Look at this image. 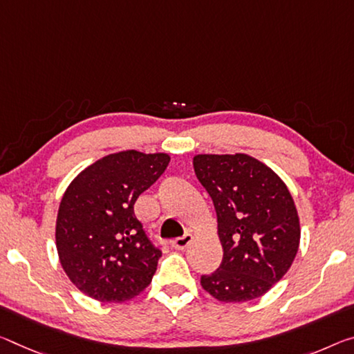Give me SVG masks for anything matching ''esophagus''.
Instances as JSON below:
<instances>
[{
	"label": "esophagus",
	"mask_w": 354,
	"mask_h": 354,
	"mask_svg": "<svg viewBox=\"0 0 354 354\" xmlns=\"http://www.w3.org/2000/svg\"><path fill=\"white\" fill-rule=\"evenodd\" d=\"M192 239H194L192 234L186 233V234H184V236H181V238L173 239V241H171V248H175L176 250H184V249L189 248L190 243H192Z\"/></svg>",
	"instance_id": "obj_1"
}]
</instances>
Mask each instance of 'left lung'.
<instances>
[{
  "label": "left lung",
  "instance_id": "obj_1",
  "mask_svg": "<svg viewBox=\"0 0 354 354\" xmlns=\"http://www.w3.org/2000/svg\"><path fill=\"white\" fill-rule=\"evenodd\" d=\"M194 170L214 203L223 258L201 287L222 302L260 298L282 279L299 248L293 197L271 168L248 154H198Z\"/></svg>",
  "mask_w": 354,
  "mask_h": 354
}]
</instances>
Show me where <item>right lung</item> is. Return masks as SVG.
<instances>
[{
    "label": "right lung",
    "mask_w": 354,
    "mask_h": 354,
    "mask_svg": "<svg viewBox=\"0 0 354 354\" xmlns=\"http://www.w3.org/2000/svg\"><path fill=\"white\" fill-rule=\"evenodd\" d=\"M170 162L164 153L109 154L69 184L56 218V249L67 277L100 302L131 299L148 287L162 257L133 205Z\"/></svg>",
    "instance_id": "obj_1"
}]
</instances>
